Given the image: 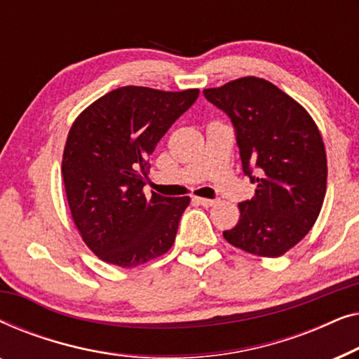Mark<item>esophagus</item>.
Listing matches in <instances>:
<instances>
[{"mask_svg": "<svg viewBox=\"0 0 359 359\" xmlns=\"http://www.w3.org/2000/svg\"><path fill=\"white\" fill-rule=\"evenodd\" d=\"M194 201L201 205H204V208H210V205L215 204L214 199H205V198H194Z\"/></svg>", "mask_w": 359, "mask_h": 359, "instance_id": "1", "label": "esophagus"}]
</instances>
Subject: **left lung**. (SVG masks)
I'll return each instance as SVG.
<instances>
[{"mask_svg": "<svg viewBox=\"0 0 359 359\" xmlns=\"http://www.w3.org/2000/svg\"><path fill=\"white\" fill-rule=\"evenodd\" d=\"M203 93L232 121L243 173L257 184L224 238L258 257H281L320 214L327 189L320 132L297 101L263 78H238Z\"/></svg>", "mask_w": 359, "mask_h": 359, "instance_id": "left-lung-1", "label": "left lung"}]
</instances>
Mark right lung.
Returning <instances> with one entry per match:
<instances>
[{"mask_svg": "<svg viewBox=\"0 0 359 359\" xmlns=\"http://www.w3.org/2000/svg\"><path fill=\"white\" fill-rule=\"evenodd\" d=\"M198 96L199 90L122 86L73 122L63 150V183L73 222L102 262L134 268L173 245L191 199L156 193L147 199V158Z\"/></svg>", "mask_w": 359, "mask_h": 359, "instance_id": "obj_1", "label": "right lung"}]
</instances>
